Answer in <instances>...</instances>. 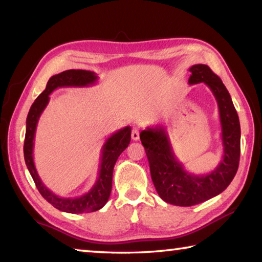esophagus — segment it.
I'll return each instance as SVG.
<instances>
[{
    "mask_svg": "<svg viewBox=\"0 0 262 262\" xmlns=\"http://www.w3.org/2000/svg\"><path fill=\"white\" fill-rule=\"evenodd\" d=\"M140 137V129L137 127H134L132 130V139L134 141H137Z\"/></svg>",
    "mask_w": 262,
    "mask_h": 262,
    "instance_id": "obj_1",
    "label": "esophagus"
}]
</instances>
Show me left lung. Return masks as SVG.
Segmentation results:
<instances>
[{"mask_svg": "<svg viewBox=\"0 0 262 262\" xmlns=\"http://www.w3.org/2000/svg\"><path fill=\"white\" fill-rule=\"evenodd\" d=\"M189 72L190 85L205 83L219 105L223 156L215 170L206 174L186 171L164 127H148L140 134L158 195L165 202L180 207L199 205L223 192L236 176L241 157V123L227 88L206 64H194Z\"/></svg>", "mask_w": 262, "mask_h": 262, "instance_id": "1", "label": "left lung"}]
</instances>
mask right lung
Instances as JSON below:
<instances>
[{"instance_id":"1","label":"right lung","mask_w":262,"mask_h":262,"mask_svg":"<svg viewBox=\"0 0 262 262\" xmlns=\"http://www.w3.org/2000/svg\"><path fill=\"white\" fill-rule=\"evenodd\" d=\"M98 76L94 72L82 69H70L52 76L48 79L46 89L43 90L34 103L31 106L28 118H26V132L24 141V158L30 174L32 176L35 186L42 198L51 203L53 207L61 211L70 214H82L92 212L103 208L108 201L111 189H112L113 168L118 157L125 150L130 142L132 128L127 126L121 128L111 135L101 148L100 165L98 178L91 189L81 196L63 198L59 196L48 189L39 177L33 161L34 136L37 125L43 110L50 101V95L59 88H86L96 84Z\"/></svg>"}]
</instances>
